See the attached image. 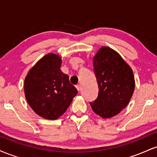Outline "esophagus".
Returning <instances> with one entry per match:
<instances>
[{
    "label": "esophagus",
    "instance_id": "obj_1",
    "mask_svg": "<svg viewBox=\"0 0 157 157\" xmlns=\"http://www.w3.org/2000/svg\"><path fill=\"white\" fill-rule=\"evenodd\" d=\"M76 88H77V89L78 90V91H80V90L81 89V86H80V84H79V85H77V86H76Z\"/></svg>",
    "mask_w": 157,
    "mask_h": 157
}]
</instances>
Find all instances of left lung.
<instances>
[{
    "label": "left lung",
    "mask_w": 157,
    "mask_h": 157,
    "mask_svg": "<svg viewBox=\"0 0 157 157\" xmlns=\"http://www.w3.org/2000/svg\"><path fill=\"white\" fill-rule=\"evenodd\" d=\"M93 64L99 94L90 105L102 118L113 117L130 102L135 88L134 73L120 54L108 46L99 49Z\"/></svg>",
    "instance_id": "left-lung-1"
}]
</instances>
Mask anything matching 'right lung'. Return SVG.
<instances>
[{
  "instance_id": "1",
  "label": "right lung",
  "mask_w": 157,
  "mask_h": 157,
  "mask_svg": "<svg viewBox=\"0 0 157 157\" xmlns=\"http://www.w3.org/2000/svg\"><path fill=\"white\" fill-rule=\"evenodd\" d=\"M58 55L44 56L29 71L24 80L25 97L35 112L46 120H55L66 112L77 95L68 75L60 70Z\"/></svg>"
}]
</instances>
